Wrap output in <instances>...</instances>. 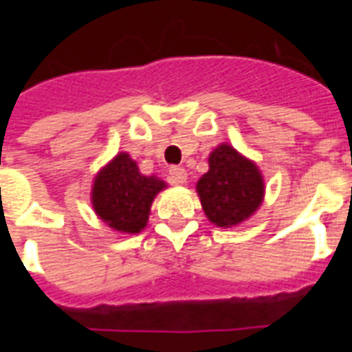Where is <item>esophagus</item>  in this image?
<instances>
[{
  "mask_svg": "<svg viewBox=\"0 0 352 352\" xmlns=\"http://www.w3.org/2000/svg\"><path fill=\"white\" fill-rule=\"evenodd\" d=\"M186 170L179 168V166H171L170 168V181L173 184H184L186 182Z\"/></svg>",
  "mask_w": 352,
  "mask_h": 352,
  "instance_id": "obj_1",
  "label": "esophagus"
}]
</instances>
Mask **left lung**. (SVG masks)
Masks as SVG:
<instances>
[{
    "mask_svg": "<svg viewBox=\"0 0 352 352\" xmlns=\"http://www.w3.org/2000/svg\"><path fill=\"white\" fill-rule=\"evenodd\" d=\"M210 170L197 182L206 217L217 226H234L248 219L263 201V177L257 166L228 144L210 155Z\"/></svg>",
    "mask_w": 352,
    "mask_h": 352,
    "instance_id": "8db88e82",
    "label": "left lung"
}]
</instances>
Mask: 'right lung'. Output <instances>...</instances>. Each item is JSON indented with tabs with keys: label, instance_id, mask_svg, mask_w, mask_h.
Masks as SVG:
<instances>
[{
	"label": "right lung",
	"instance_id": "right-lung-1",
	"mask_svg": "<svg viewBox=\"0 0 352 352\" xmlns=\"http://www.w3.org/2000/svg\"><path fill=\"white\" fill-rule=\"evenodd\" d=\"M166 188L157 177L142 175L127 153L117 155L96 175L93 206L102 221L124 234H138L149 217L155 195Z\"/></svg>",
	"mask_w": 352,
	"mask_h": 352
}]
</instances>
